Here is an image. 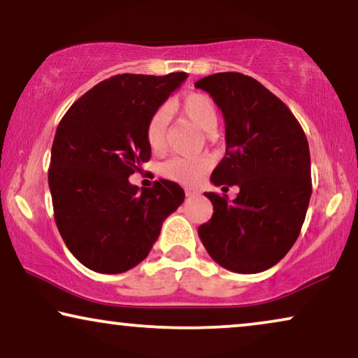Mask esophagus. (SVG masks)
I'll return each instance as SVG.
<instances>
[{
    "mask_svg": "<svg viewBox=\"0 0 358 358\" xmlns=\"http://www.w3.org/2000/svg\"><path fill=\"white\" fill-rule=\"evenodd\" d=\"M200 192L197 189H192V187H187L185 189V195H187V197H194V195H199Z\"/></svg>",
    "mask_w": 358,
    "mask_h": 358,
    "instance_id": "esophagus-1",
    "label": "esophagus"
}]
</instances>
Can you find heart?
<instances>
[{
  "label": "heart",
  "instance_id": "heart-1",
  "mask_svg": "<svg viewBox=\"0 0 358 358\" xmlns=\"http://www.w3.org/2000/svg\"><path fill=\"white\" fill-rule=\"evenodd\" d=\"M166 110L171 114H179L203 131H213L218 124L217 104L208 94L200 91L187 92L180 99L169 102ZM166 110L155 112L150 117L145 129L146 143L155 153H161L166 148V140H168V114H166ZM210 166H212V159L208 158L176 156L161 166V173L164 178L176 180V182L192 185L202 179V176L210 169Z\"/></svg>",
  "mask_w": 358,
  "mask_h": 358
}]
</instances>
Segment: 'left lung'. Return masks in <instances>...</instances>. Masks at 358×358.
Instances as JSON below:
<instances>
[{"mask_svg": "<svg viewBox=\"0 0 358 358\" xmlns=\"http://www.w3.org/2000/svg\"><path fill=\"white\" fill-rule=\"evenodd\" d=\"M195 87L207 91L224 117L227 153L210 180L223 190L239 187L233 202L205 192L213 215L199 236L228 271H267L290 251L305 222L313 189L306 135L292 110L251 76L217 73Z\"/></svg>", "mask_w": 358, "mask_h": 358, "instance_id": "obj_1", "label": "left lung"}]
</instances>
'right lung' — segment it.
<instances>
[{
	"label": "right lung",
	"instance_id": "1",
	"mask_svg": "<svg viewBox=\"0 0 358 358\" xmlns=\"http://www.w3.org/2000/svg\"><path fill=\"white\" fill-rule=\"evenodd\" d=\"M187 76L115 75L85 92L57 127L48 169L53 217L66 248L91 271L122 273L140 264L184 202L173 180L140 190L129 178L151 158L150 117Z\"/></svg>",
	"mask_w": 358,
	"mask_h": 358
}]
</instances>
